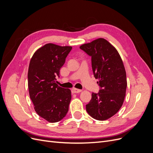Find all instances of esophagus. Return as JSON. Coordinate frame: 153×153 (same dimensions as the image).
Segmentation results:
<instances>
[{
  "instance_id": "1",
  "label": "esophagus",
  "mask_w": 153,
  "mask_h": 153,
  "mask_svg": "<svg viewBox=\"0 0 153 153\" xmlns=\"http://www.w3.org/2000/svg\"><path fill=\"white\" fill-rule=\"evenodd\" d=\"M72 92H73V93H79V92H82V90L75 89V88H74V89H72Z\"/></svg>"
}]
</instances>
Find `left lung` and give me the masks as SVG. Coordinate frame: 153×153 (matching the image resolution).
<instances>
[{
    "mask_svg": "<svg viewBox=\"0 0 153 153\" xmlns=\"http://www.w3.org/2000/svg\"><path fill=\"white\" fill-rule=\"evenodd\" d=\"M91 57L92 69L100 86L86 105L89 115L98 121L108 119L122 106L127 87L126 74L117 50L108 41L99 38L80 46Z\"/></svg>",
    "mask_w": 153,
    "mask_h": 153,
    "instance_id": "8db88e82",
    "label": "left lung"
}]
</instances>
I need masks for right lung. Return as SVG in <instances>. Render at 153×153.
Wrapping results in <instances>:
<instances>
[{"instance_id":"obj_1","label":"right lung","mask_w":153,"mask_h":153,"mask_svg":"<svg viewBox=\"0 0 153 153\" xmlns=\"http://www.w3.org/2000/svg\"><path fill=\"white\" fill-rule=\"evenodd\" d=\"M71 47L52 43L39 48L31 58L28 71V87L34 110L50 123L60 121L68 112L71 91L58 86L56 76L65 63Z\"/></svg>"}]
</instances>
